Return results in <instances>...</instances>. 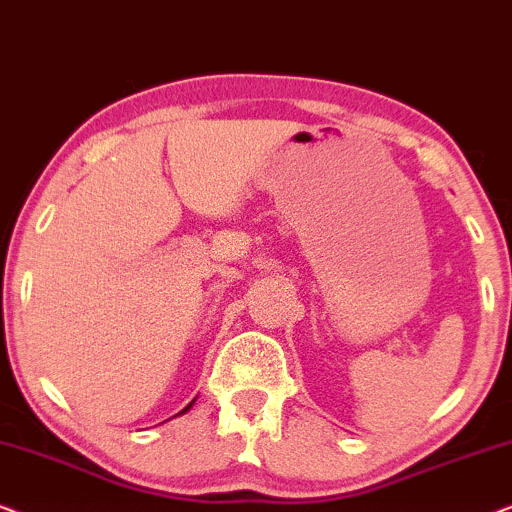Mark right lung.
<instances>
[{
	"instance_id": "1",
	"label": "right lung",
	"mask_w": 512,
	"mask_h": 512,
	"mask_svg": "<svg viewBox=\"0 0 512 512\" xmlns=\"http://www.w3.org/2000/svg\"><path fill=\"white\" fill-rule=\"evenodd\" d=\"M193 403H195V398H193V401H191V403H188V405H186V408H184V410H181V412H179V415H186V412L193 408Z\"/></svg>"
}]
</instances>
